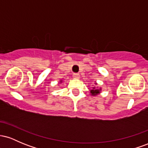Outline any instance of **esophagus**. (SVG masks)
<instances>
[{
    "mask_svg": "<svg viewBox=\"0 0 148 148\" xmlns=\"http://www.w3.org/2000/svg\"><path fill=\"white\" fill-rule=\"evenodd\" d=\"M73 77H74V79H79V78H80L79 74H77V73H74V74H73Z\"/></svg>",
    "mask_w": 148,
    "mask_h": 148,
    "instance_id": "obj_1",
    "label": "esophagus"
}]
</instances>
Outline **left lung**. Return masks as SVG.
Returning <instances> with one entry per match:
<instances>
[{"label":"left lung","instance_id":"1","mask_svg":"<svg viewBox=\"0 0 148 148\" xmlns=\"http://www.w3.org/2000/svg\"><path fill=\"white\" fill-rule=\"evenodd\" d=\"M95 85H97V84L95 83ZM101 92V88H99V87H96V86H93L92 88L90 90V95L91 96H97L98 95L100 94V92Z\"/></svg>","mask_w":148,"mask_h":148}]
</instances>
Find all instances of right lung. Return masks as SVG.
Here are the masks:
<instances>
[{
  "label": "right lung",
  "instance_id": "add662e5",
  "mask_svg": "<svg viewBox=\"0 0 148 148\" xmlns=\"http://www.w3.org/2000/svg\"><path fill=\"white\" fill-rule=\"evenodd\" d=\"M62 80H60V81H59V83H60V84H61V83H62Z\"/></svg>",
  "mask_w": 148,
  "mask_h": 148
}]
</instances>
